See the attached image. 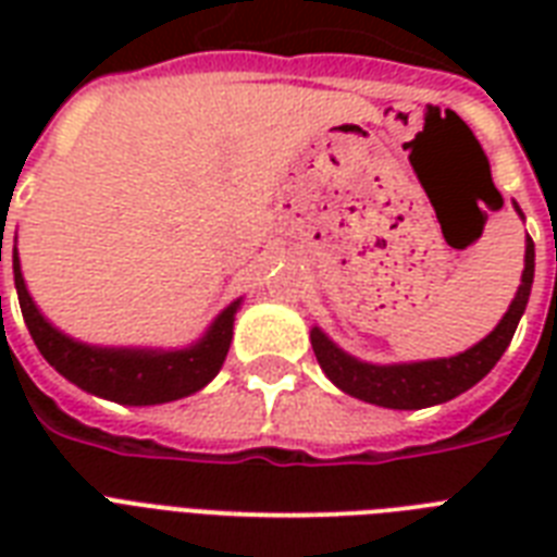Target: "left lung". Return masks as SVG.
Returning a JSON list of instances; mask_svg holds the SVG:
<instances>
[{
	"label": "left lung",
	"instance_id": "8db88e82",
	"mask_svg": "<svg viewBox=\"0 0 557 557\" xmlns=\"http://www.w3.org/2000/svg\"><path fill=\"white\" fill-rule=\"evenodd\" d=\"M515 210L523 219L518 201H515ZM532 280H535V243H532V236H527L523 274H520L515 300L509 304L500 323L483 341H476L474 347H468L466 352H457V356L372 364V361L349 356L347 349H341L321 326H312L309 341H312L314 358L335 387L344 389L347 396L370 401V405L389 407V410H422V407L445 405L459 393L474 387L476 381H483L500 361V356L515 338L520 318L527 312Z\"/></svg>",
	"mask_w": 557,
	"mask_h": 557
}]
</instances>
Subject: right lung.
<instances>
[{"label":"right lung","mask_w":557,"mask_h":557,"mask_svg":"<svg viewBox=\"0 0 557 557\" xmlns=\"http://www.w3.org/2000/svg\"><path fill=\"white\" fill-rule=\"evenodd\" d=\"M13 283H16L25 326L48 364L91 396L129 407L164 405L208 387L225 364L234 338L236 312L243 306V297H236L187 347H100L65 335L39 312L22 277L16 245H13Z\"/></svg>","instance_id":"add662e5"}]
</instances>
